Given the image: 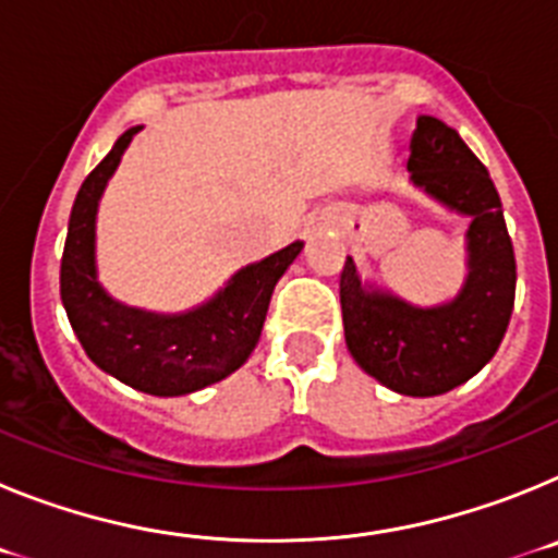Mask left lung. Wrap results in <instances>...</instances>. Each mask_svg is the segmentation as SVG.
<instances>
[{
    "instance_id": "obj_1",
    "label": "left lung",
    "mask_w": 558,
    "mask_h": 558,
    "mask_svg": "<svg viewBox=\"0 0 558 558\" xmlns=\"http://www.w3.org/2000/svg\"><path fill=\"white\" fill-rule=\"evenodd\" d=\"M408 172L416 190L470 218L461 290L450 302L418 307L363 282L347 256L340 310L347 347L363 372L405 397H438L495 357L514 310L517 263L489 170L456 128L422 113L411 136Z\"/></svg>"
}]
</instances>
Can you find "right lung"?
Here are the masks:
<instances>
[{
    "instance_id": "right-lung-1",
    "label": "right lung",
    "mask_w": 558,
    "mask_h": 558,
    "mask_svg": "<svg viewBox=\"0 0 558 558\" xmlns=\"http://www.w3.org/2000/svg\"><path fill=\"white\" fill-rule=\"evenodd\" d=\"M142 125L128 128L88 172L69 215L61 259V302L88 360L153 397H184L220 383L254 352L270 295L304 243L236 270L209 302L184 313H153L117 302L97 279V209L108 181Z\"/></svg>"
}]
</instances>
